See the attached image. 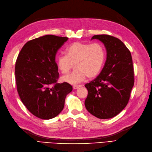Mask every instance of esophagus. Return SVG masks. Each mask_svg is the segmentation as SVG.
<instances>
[{"label":"esophagus","mask_w":152,"mask_h":152,"mask_svg":"<svg viewBox=\"0 0 152 152\" xmlns=\"http://www.w3.org/2000/svg\"><path fill=\"white\" fill-rule=\"evenodd\" d=\"M80 86H80V85H74V86H73V88L74 90H77V89L79 88Z\"/></svg>","instance_id":"34e87169"}]
</instances>
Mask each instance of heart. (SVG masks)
Here are the masks:
<instances>
[{"mask_svg": "<svg viewBox=\"0 0 152 152\" xmlns=\"http://www.w3.org/2000/svg\"><path fill=\"white\" fill-rule=\"evenodd\" d=\"M106 53L99 43H90L76 42L66 49V55L56 57L58 69L63 74L68 73L75 64V70L61 77L62 82L77 85L88 77L92 79L99 75L104 65Z\"/></svg>", "mask_w": 152, "mask_h": 152, "instance_id": "1", "label": "heart"}]
</instances>
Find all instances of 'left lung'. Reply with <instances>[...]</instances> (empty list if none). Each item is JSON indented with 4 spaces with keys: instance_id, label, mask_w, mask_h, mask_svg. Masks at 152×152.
I'll return each instance as SVG.
<instances>
[{
    "instance_id": "obj_1",
    "label": "left lung",
    "mask_w": 152,
    "mask_h": 152,
    "mask_svg": "<svg viewBox=\"0 0 152 152\" xmlns=\"http://www.w3.org/2000/svg\"><path fill=\"white\" fill-rule=\"evenodd\" d=\"M102 42L107 59L99 75L85 85L88 96L86 109L99 119H109L118 114L129 102L134 85V71L131 53L115 37L102 34L92 39Z\"/></svg>"
}]
</instances>
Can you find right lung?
<instances>
[{"label":"right lung","instance_id":"obj_1","mask_svg":"<svg viewBox=\"0 0 152 152\" xmlns=\"http://www.w3.org/2000/svg\"><path fill=\"white\" fill-rule=\"evenodd\" d=\"M68 38L45 35L26 43L16 60L18 92L27 109L39 118L49 120L63 110L72 86L57 83L56 54ZM53 86H52V85Z\"/></svg>","mask_w":152,"mask_h":152}]
</instances>
